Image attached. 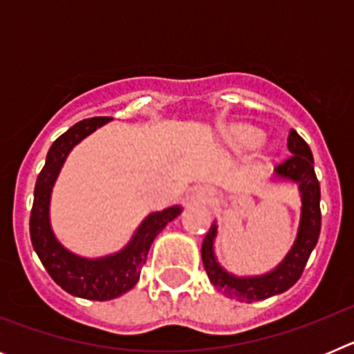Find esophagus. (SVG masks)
<instances>
[{
  "label": "esophagus",
  "instance_id": "1",
  "mask_svg": "<svg viewBox=\"0 0 354 354\" xmlns=\"http://www.w3.org/2000/svg\"><path fill=\"white\" fill-rule=\"evenodd\" d=\"M200 200H204V202H211L214 198V193H212L211 187H198V192H196Z\"/></svg>",
  "mask_w": 354,
  "mask_h": 354
}]
</instances>
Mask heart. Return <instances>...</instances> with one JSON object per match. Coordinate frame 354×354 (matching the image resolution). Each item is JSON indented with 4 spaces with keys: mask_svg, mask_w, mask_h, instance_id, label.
Instances as JSON below:
<instances>
[{
    "mask_svg": "<svg viewBox=\"0 0 354 354\" xmlns=\"http://www.w3.org/2000/svg\"><path fill=\"white\" fill-rule=\"evenodd\" d=\"M243 140H245L246 143H255L259 140L257 134H246V136H243Z\"/></svg>",
    "mask_w": 354,
    "mask_h": 354,
    "instance_id": "b5f03b06",
    "label": "heart"
}]
</instances>
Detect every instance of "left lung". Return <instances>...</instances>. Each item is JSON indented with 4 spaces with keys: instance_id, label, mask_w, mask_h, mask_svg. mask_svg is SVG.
Masks as SVG:
<instances>
[{
    "instance_id": "obj_1",
    "label": "left lung",
    "mask_w": 354,
    "mask_h": 354,
    "mask_svg": "<svg viewBox=\"0 0 354 354\" xmlns=\"http://www.w3.org/2000/svg\"><path fill=\"white\" fill-rule=\"evenodd\" d=\"M287 147L292 156L274 167L273 180L296 184L299 198H301V209H299L298 232L286 257L268 273L239 277L225 270L216 259L214 241L218 236L216 221L211 225L202 243V262H204L209 280L227 298L253 303L286 292L298 282L312 250L317 245L319 232H321V209H319L321 187H319V180L314 171L312 150L294 129H290Z\"/></svg>"
}]
</instances>
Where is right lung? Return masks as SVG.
<instances>
[{
    "label": "right lung",
    "instance_id": "add662e5",
    "mask_svg": "<svg viewBox=\"0 0 354 354\" xmlns=\"http://www.w3.org/2000/svg\"><path fill=\"white\" fill-rule=\"evenodd\" d=\"M109 117L86 118L71 127L51 145L42 171L37 177L33 207L30 216V237L33 250L51 278L72 296L93 301H108L126 294L140 280L149 250L170 221L183 212V205H171L150 212L134 230L127 245L104 257H83L62 245L51 227V195L56 179L71 150L104 124Z\"/></svg>",
    "mask_w": 354,
    "mask_h": 354
}]
</instances>
